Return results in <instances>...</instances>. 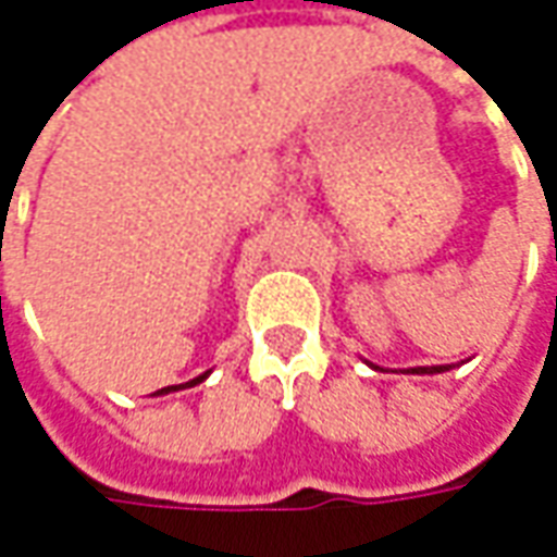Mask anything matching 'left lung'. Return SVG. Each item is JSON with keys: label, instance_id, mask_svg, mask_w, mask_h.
<instances>
[{"label": "left lung", "instance_id": "left-lung-1", "mask_svg": "<svg viewBox=\"0 0 557 557\" xmlns=\"http://www.w3.org/2000/svg\"><path fill=\"white\" fill-rule=\"evenodd\" d=\"M444 370H450V367H412L407 373H444Z\"/></svg>", "mask_w": 557, "mask_h": 557}]
</instances>
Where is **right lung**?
<instances>
[{
  "label": "right lung",
  "mask_w": 557,
  "mask_h": 557,
  "mask_svg": "<svg viewBox=\"0 0 557 557\" xmlns=\"http://www.w3.org/2000/svg\"><path fill=\"white\" fill-rule=\"evenodd\" d=\"M206 375H200V379H194V382H187V385H197V382H202ZM178 388H184V385H172V388H163V392H178ZM163 392H157V394H163Z\"/></svg>",
  "instance_id": "right-lung-1"
}]
</instances>
